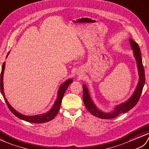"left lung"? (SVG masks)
Here are the masks:
<instances>
[{"label":"left lung","instance_id":"left-lung-1","mask_svg":"<svg viewBox=\"0 0 149 149\" xmlns=\"http://www.w3.org/2000/svg\"><path fill=\"white\" fill-rule=\"evenodd\" d=\"M130 44L131 46V48L134 51V55L136 58L137 67L138 69V72H139V82L137 85V87L135 90L133 95H132L131 98L127 101L126 102L122 103L119 105L115 107L113 111L110 112V113H104L95 107L94 102H92L91 99L90 95H89L87 88L86 87L85 85H83V100L86 108L91 112V113L94 115L95 117H97L101 118H105V119H110V118H113L117 117L118 115L122 113H125L131 109L133 108L135 105L137 104L140 100L141 96L142 91L145 84V71L144 68L142 63V58H141V54L140 52V49L139 48L138 43H136L134 41L130 39Z\"/></svg>","mask_w":149,"mask_h":149}]
</instances>
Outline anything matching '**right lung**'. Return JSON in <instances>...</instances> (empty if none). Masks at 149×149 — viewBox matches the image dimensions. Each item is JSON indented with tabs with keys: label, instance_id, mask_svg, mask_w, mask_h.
Listing matches in <instances>:
<instances>
[{
	"label": "right lung",
	"instance_id": "add662e5",
	"mask_svg": "<svg viewBox=\"0 0 149 149\" xmlns=\"http://www.w3.org/2000/svg\"><path fill=\"white\" fill-rule=\"evenodd\" d=\"M9 53L7 55V57L9 54ZM5 64H6L5 62H4L2 64V71L1 73V91L2 94L4 95V100L6 102V104L8 105L9 110L11 111L16 117H17L18 118H20V119H22L27 122H32V123H45V122H47L52 120V119H54L55 117L58 113L59 110H60L62 100V98H63L64 94L65 93V91L67 90L69 85L72 82V79H69V80H68L67 81H65L64 83L61 86L60 88H59L58 91V96H57V100H56L54 107H52V108L48 112L46 113L45 114L35 115V116H25V115H22L21 113H18V111H16L15 109L9 104V102H8L7 100H6L5 97V95L4 93V88H3V74H4Z\"/></svg>",
	"mask_w": 149,
	"mask_h": 149
}]
</instances>
